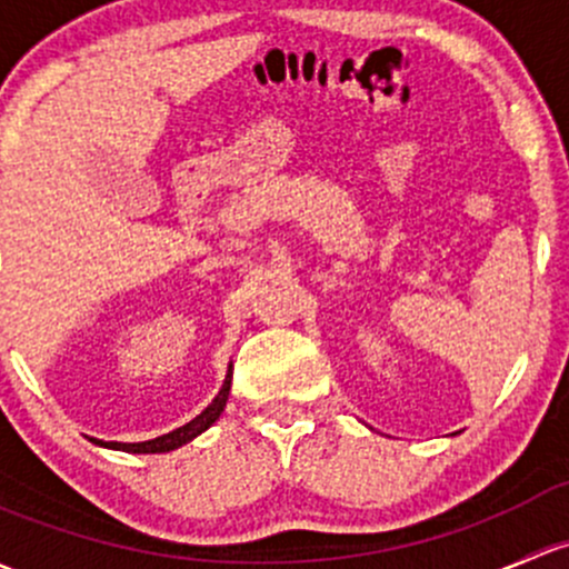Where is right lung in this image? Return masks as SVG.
<instances>
[{
	"instance_id": "obj_1",
	"label": "right lung",
	"mask_w": 569,
	"mask_h": 569,
	"mask_svg": "<svg viewBox=\"0 0 569 569\" xmlns=\"http://www.w3.org/2000/svg\"><path fill=\"white\" fill-rule=\"evenodd\" d=\"M229 390H231V365H229V373H226L223 387H220V392L214 395L212 403H209L199 417H193V420H190L188 426L171 430V433L158 436V439L136 441V445H124V441H98V439H92V441H94V445H100V447H109V450L139 452V456H141V452H171V450H177V447H182V445H188V441H193L196 436L204 433V430L212 426L214 420H218L220 411L226 409V400H229Z\"/></svg>"
}]
</instances>
